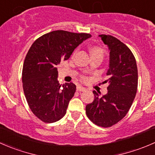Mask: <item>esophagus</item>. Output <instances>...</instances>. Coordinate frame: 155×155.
<instances>
[{
  "instance_id": "1",
  "label": "esophagus",
  "mask_w": 155,
  "mask_h": 155,
  "mask_svg": "<svg viewBox=\"0 0 155 155\" xmlns=\"http://www.w3.org/2000/svg\"><path fill=\"white\" fill-rule=\"evenodd\" d=\"M77 90H78V91H81V92H84V91H86V90H87V89L84 88V87H81V86H78V87H77Z\"/></svg>"
}]
</instances>
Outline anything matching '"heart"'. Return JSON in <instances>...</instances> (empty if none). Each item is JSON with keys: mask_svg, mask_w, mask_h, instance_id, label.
<instances>
[{"mask_svg": "<svg viewBox=\"0 0 155 155\" xmlns=\"http://www.w3.org/2000/svg\"><path fill=\"white\" fill-rule=\"evenodd\" d=\"M90 52H91V54H94V53H99V54H102V50L98 48V47H93V48L90 50Z\"/></svg>", "mask_w": 155, "mask_h": 155, "instance_id": "obj_1", "label": "heart"}]
</instances>
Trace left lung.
I'll list each match as a JSON object with an SVG mask.
<instances>
[{
    "instance_id": "8db88e82",
    "label": "left lung",
    "mask_w": 155,
    "mask_h": 155,
    "mask_svg": "<svg viewBox=\"0 0 155 155\" xmlns=\"http://www.w3.org/2000/svg\"><path fill=\"white\" fill-rule=\"evenodd\" d=\"M109 50V65L106 74L108 93L99 97L96 91L94 100L86 106L88 118L95 124L109 127L124 118L136 96L138 71L136 59L124 43L111 35H99Z\"/></svg>"
}]
</instances>
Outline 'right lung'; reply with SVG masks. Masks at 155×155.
Segmentation results:
<instances>
[{
    "instance_id": "right-lung-1",
    "label": "right lung",
    "mask_w": 155,
    "mask_h": 155,
    "mask_svg": "<svg viewBox=\"0 0 155 155\" xmlns=\"http://www.w3.org/2000/svg\"><path fill=\"white\" fill-rule=\"evenodd\" d=\"M90 38V34L53 31L37 39L29 49L22 68L23 90L31 111L42 121L54 123L66 114L76 86H61L56 67Z\"/></svg>"
}]
</instances>
